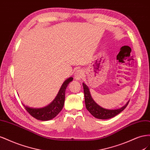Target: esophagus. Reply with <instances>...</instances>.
Listing matches in <instances>:
<instances>
[{
  "instance_id": "obj_1",
  "label": "esophagus",
  "mask_w": 150,
  "mask_h": 150,
  "mask_svg": "<svg viewBox=\"0 0 150 150\" xmlns=\"http://www.w3.org/2000/svg\"><path fill=\"white\" fill-rule=\"evenodd\" d=\"M83 72L81 70H78L76 71V74H75V78L76 79L79 80L83 77Z\"/></svg>"
}]
</instances>
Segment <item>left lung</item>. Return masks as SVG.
<instances>
[{
    "label": "left lung",
    "instance_id": "left-lung-1",
    "mask_svg": "<svg viewBox=\"0 0 150 150\" xmlns=\"http://www.w3.org/2000/svg\"><path fill=\"white\" fill-rule=\"evenodd\" d=\"M84 88V94L85 99V104L86 109L93 116L98 119L101 120H107L115 117L118 115L121 111H123L126 107L128 106L129 101L126 103L125 106L121 108L118 110H106L99 106L93 99L89 92L88 87L84 83H83Z\"/></svg>",
    "mask_w": 150,
    "mask_h": 150
}]
</instances>
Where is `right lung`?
Returning <instances> with one entry per match:
<instances>
[{
  "instance_id": "1",
  "label": "right lung",
  "mask_w": 150,
  "mask_h": 150,
  "mask_svg": "<svg viewBox=\"0 0 150 150\" xmlns=\"http://www.w3.org/2000/svg\"><path fill=\"white\" fill-rule=\"evenodd\" d=\"M73 79L72 78L67 79L62 85L55 99L49 105L42 108H31L24 106L26 111L34 118L40 121H48L56 117L64 106L65 100V91L67 85Z\"/></svg>"
}]
</instances>
